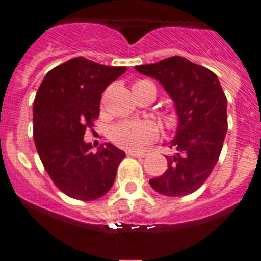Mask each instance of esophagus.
<instances>
[{
  "instance_id": "esophagus-1",
  "label": "esophagus",
  "mask_w": 261,
  "mask_h": 261,
  "mask_svg": "<svg viewBox=\"0 0 261 261\" xmlns=\"http://www.w3.org/2000/svg\"><path fill=\"white\" fill-rule=\"evenodd\" d=\"M128 155L136 156V158H145L146 153L145 151H128Z\"/></svg>"
}]
</instances>
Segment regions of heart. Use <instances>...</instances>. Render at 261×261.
Returning a JSON list of instances; mask_svg holds the SVG:
<instances>
[{"mask_svg":"<svg viewBox=\"0 0 261 261\" xmlns=\"http://www.w3.org/2000/svg\"><path fill=\"white\" fill-rule=\"evenodd\" d=\"M151 90L154 96L156 95V87L151 81L138 80L133 85V91ZM168 121L172 123L174 116H168ZM158 133V126L151 121H132L126 120L121 123L115 124L110 130L111 141L125 150H137L145 144L154 140Z\"/></svg>","mask_w":261,"mask_h":261,"instance_id":"b5f03b06","label":"heart"}]
</instances>
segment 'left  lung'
<instances>
[{"instance_id": "1", "label": "left lung", "mask_w": 261, "mask_h": 261, "mask_svg": "<svg viewBox=\"0 0 261 261\" xmlns=\"http://www.w3.org/2000/svg\"><path fill=\"white\" fill-rule=\"evenodd\" d=\"M136 70L158 80L176 107L179 126L168 146L165 174L150 179L151 188L170 197L197 191L213 171L227 132V99L213 71L180 56Z\"/></svg>"}]
</instances>
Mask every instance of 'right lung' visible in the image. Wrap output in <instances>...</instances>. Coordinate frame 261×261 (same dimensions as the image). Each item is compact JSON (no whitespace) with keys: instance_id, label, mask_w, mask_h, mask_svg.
<instances>
[{"instance_id":"obj_1","label":"right lung","mask_w":261,"mask_h":261,"mask_svg":"<svg viewBox=\"0 0 261 261\" xmlns=\"http://www.w3.org/2000/svg\"><path fill=\"white\" fill-rule=\"evenodd\" d=\"M126 70L74 57L47 73L34 102V141L45 171L71 199L93 201L114 184L125 153L112 144L91 151L85 130L99 117L106 87Z\"/></svg>"}]
</instances>
